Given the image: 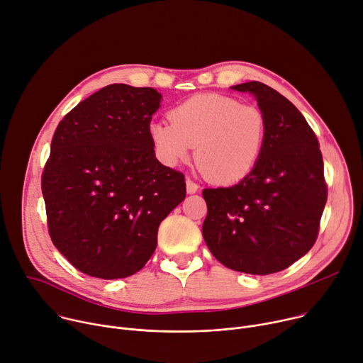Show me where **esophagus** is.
I'll list each match as a JSON object with an SVG mask.
<instances>
[{
	"label": "esophagus",
	"mask_w": 363,
	"mask_h": 363,
	"mask_svg": "<svg viewBox=\"0 0 363 363\" xmlns=\"http://www.w3.org/2000/svg\"><path fill=\"white\" fill-rule=\"evenodd\" d=\"M185 182H186V192H188V194H195L196 191L200 189V185L196 184V182H194V181L189 179V178H188Z\"/></svg>",
	"instance_id": "obj_1"
}]
</instances>
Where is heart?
<instances>
[{"label":"heart","mask_w":363,"mask_h":363,"mask_svg":"<svg viewBox=\"0 0 363 363\" xmlns=\"http://www.w3.org/2000/svg\"><path fill=\"white\" fill-rule=\"evenodd\" d=\"M169 120L150 124V140L160 162L168 167L189 159L217 184L245 179L256 167L265 145L267 118L252 104L233 96L201 94L169 111Z\"/></svg>","instance_id":"obj_1"}]
</instances>
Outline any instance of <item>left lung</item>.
I'll return each instance as SVG.
<instances>
[{
  "label": "left lung",
  "mask_w": 363,
  "mask_h": 363,
  "mask_svg": "<svg viewBox=\"0 0 363 363\" xmlns=\"http://www.w3.org/2000/svg\"><path fill=\"white\" fill-rule=\"evenodd\" d=\"M253 94L267 118L253 171L228 188H206L203 238L224 267L252 275L279 272L315 243L327 201L323 156L304 116L274 88L250 81L232 86Z\"/></svg>",
  "instance_id": "8db88e82"
}]
</instances>
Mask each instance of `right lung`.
I'll list each match as a JSON object with an SVG mask.
<instances>
[{
  "label": "right lung",
  "instance_id": "add662e5",
  "mask_svg": "<svg viewBox=\"0 0 363 363\" xmlns=\"http://www.w3.org/2000/svg\"><path fill=\"white\" fill-rule=\"evenodd\" d=\"M162 95L113 84L59 123L42 175L49 235L72 265L95 278L139 272L157 228L179 206L185 178L156 159L150 120Z\"/></svg>",
  "mask_w": 363,
  "mask_h": 363
}]
</instances>
